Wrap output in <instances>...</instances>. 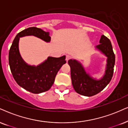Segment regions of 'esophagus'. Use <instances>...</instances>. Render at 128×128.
Listing matches in <instances>:
<instances>
[{
	"mask_svg": "<svg viewBox=\"0 0 128 128\" xmlns=\"http://www.w3.org/2000/svg\"><path fill=\"white\" fill-rule=\"evenodd\" d=\"M71 58H72V56H69V55H67L66 56V61H67V62H68V61L69 60H70Z\"/></svg>",
	"mask_w": 128,
	"mask_h": 128,
	"instance_id": "obj_1",
	"label": "esophagus"
}]
</instances>
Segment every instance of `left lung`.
Instances as JSON below:
<instances>
[{
  "label": "left lung",
  "mask_w": 128,
  "mask_h": 128,
  "mask_svg": "<svg viewBox=\"0 0 128 128\" xmlns=\"http://www.w3.org/2000/svg\"><path fill=\"white\" fill-rule=\"evenodd\" d=\"M100 44L96 48L108 57L107 67L103 78L99 80L92 78L87 74L82 64L75 60L68 61L71 69L72 84L77 93L85 96H92L103 90L110 83L113 77L115 56L110 40L104 35H102Z\"/></svg>",
  "instance_id": "1"
}]
</instances>
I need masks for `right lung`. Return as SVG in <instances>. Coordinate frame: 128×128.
<instances>
[{"mask_svg":"<svg viewBox=\"0 0 128 128\" xmlns=\"http://www.w3.org/2000/svg\"><path fill=\"white\" fill-rule=\"evenodd\" d=\"M34 35L45 42L51 40L49 32L36 27H30L18 33L14 38L9 52V64L11 72L18 84L34 94L47 91L54 83L58 72L66 64V56L59 58L49 56L47 60L36 67L24 62L18 49L19 38Z\"/></svg>","mask_w":128,"mask_h":128,"instance_id":"add662e5","label":"right lung"}]
</instances>
